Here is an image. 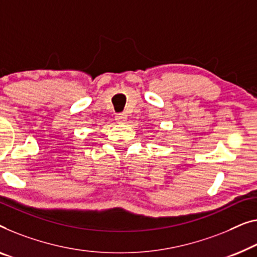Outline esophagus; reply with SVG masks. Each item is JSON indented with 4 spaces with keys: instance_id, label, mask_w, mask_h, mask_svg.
Here are the masks:
<instances>
[{
    "instance_id": "obj_1",
    "label": "esophagus",
    "mask_w": 257,
    "mask_h": 257,
    "mask_svg": "<svg viewBox=\"0 0 257 257\" xmlns=\"http://www.w3.org/2000/svg\"><path fill=\"white\" fill-rule=\"evenodd\" d=\"M126 120H127V116L125 113H118L116 116V121L118 124H125Z\"/></svg>"
}]
</instances>
